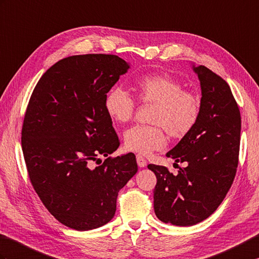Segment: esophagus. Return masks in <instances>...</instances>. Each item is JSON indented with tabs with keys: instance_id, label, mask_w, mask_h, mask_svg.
Segmentation results:
<instances>
[{
	"instance_id": "esophagus-1",
	"label": "esophagus",
	"mask_w": 259,
	"mask_h": 259,
	"mask_svg": "<svg viewBox=\"0 0 259 259\" xmlns=\"http://www.w3.org/2000/svg\"><path fill=\"white\" fill-rule=\"evenodd\" d=\"M137 163H138V165H139L140 167H144L147 165V160L144 159L142 155H140V154H137Z\"/></svg>"
}]
</instances>
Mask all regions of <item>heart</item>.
I'll return each mask as SVG.
<instances>
[{
    "mask_svg": "<svg viewBox=\"0 0 259 259\" xmlns=\"http://www.w3.org/2000/svg\"><path fill=\"white\" fill-rule=\"evenodd\" d=\"M176 78L167 74L144 75L135 83L137 99L154 105L150 122L135 125L125 131L124 147L143 155L162 150L166 144L165 131L173 139H182L195 128L201 116V100ZM105 110L112 121L125 123L136 111V100L121 87L107 93Z\"/></svg>",
    "mask_w": 259,
    "mask_h": 259,
    "instance_id": "b5f03b06",
    "label": "heart"
}]
</instances>
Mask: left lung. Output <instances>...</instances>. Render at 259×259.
I'll use <instances>...</instances> for the list:
<instances>
[{
    "label": "left lung",
    "instance_id": "1",
    "mask_svg": "<svg viewBox=\"0 0 259 259\" xmlns=\"http://www.w3.org/2000/svg\"><path fill=\"white\" fill-rule=\"evenodd\" d=\"M193 70L201 82V116L166 153L185 166L173 176L165 166L148 165L157 177L154 213L177 226L195 225L212 215L232 186L238 164L242 120L231 88L205 66L193 65Z\"/></svg>",
    "mask_w": 259,
    "mask_h": 259
}]
</instances>
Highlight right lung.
Returning a JSON list of instances; mask_svg holds the SVG:
<instances>
[{
  "mask_svg": "<svg viewBox=\"0 0 259 259\" xmlns=\"http://www.w3.org/2000/svg\"><path fill=\"white\" fill-rule=\"evenodd\" d=\"M129 67L107 54L66 57L46 70L28 101L22 149L29 180L48 212L73 230L107 224L138 171L134 153L108 157L120 141L104 101ZM99 155L107 159L94 168Z\"/></svg>",
  "mask_w": 259,
  "mask_h": 259,
  "instance_id": "right-lung-1",
  "label": "right lung"
}]
</instances>
